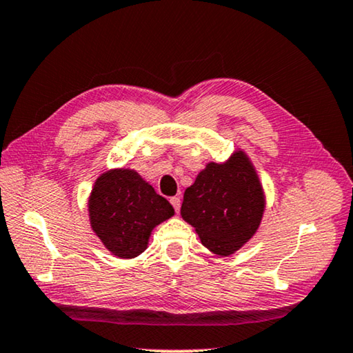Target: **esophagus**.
Instances as JSON below:
<instances>
[{"label": "esophagus", "mask_w": 353, "mask_h": 353, "mask_svg": "<svg viewBox=\"0 0 353 353\" xmlns=\"http://www.w3.org/2000/svg\"><path fill=\"white\" fill-rule=\"evenodd\" d=\"M170 202H171V205L174 207L176 212L181 210V198H179V196H172V198L170 199Z\"/></svg>", "instance_id": "obj_1"}]
</instances>
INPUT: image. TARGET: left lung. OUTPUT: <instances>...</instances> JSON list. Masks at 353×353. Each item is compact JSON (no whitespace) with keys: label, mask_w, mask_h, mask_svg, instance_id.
Returning <instances> with one entry per match:
<instances>
[{"label":"left lung","mask_w":353,"mask_h":353,"mask_svg":"<svg viewBox=\"0 0 353 353\" xmlns=\"http://www.w3.org/2000/svg\"><path fill=\"white\" fill-rule=\"evenodd\" d=\"M265 208V190L252 160L236 148L225 162L205 165L185 190L181 214L208 250L229 256L252 240Z\"/></svg>","instance_id":"obj_1"}]
</instances>
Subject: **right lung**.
<instances>
[{"mask_svg": "<svg viewBox=\"0 0 353 353\" xmlns=\"http://www.w3.org/2000/svg\"><path fill=\"white\" fill-rule=\"evenodd\" d=\"M87 207L94 235L118 259H135L145 252L155 227L174 216L170 202L130 168L101 172Z\"/></svg>", "mask_w": 353, "mask_h": 353, "instance_id": "right-lung-1", "label": "right lung"}]
</instances>
